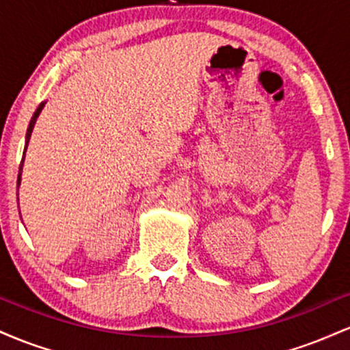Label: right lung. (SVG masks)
Returning a JSON list of instances; mask_svg holds the SVG:
<instances>
[{
	"instance_id": "obj_1",
	"label": "right lung",
	"mask_w": 350,
	"mask_h": 350,
	"mask_svg": "<svg viewBox=\"0 0 350 350\" xmlns=\"http://www.w3.org/2000/svg\"><path fill=\"white\" fill-rule=\"evenodd\" d=\"M42 107H44V103H41V105H39V107H38V110H36V111H34L33 118H31V123H29V126H27V133H26V148H27V143H29L31 133H33V128H34V123H36V120H38V116H39V113H41ZM24 152H26V150H24ZM23 161H24V156H23ZM21 170H23V163H21V166H19V174H18V186H19V183H21Z\"/></svg>"
}]
</instances>
